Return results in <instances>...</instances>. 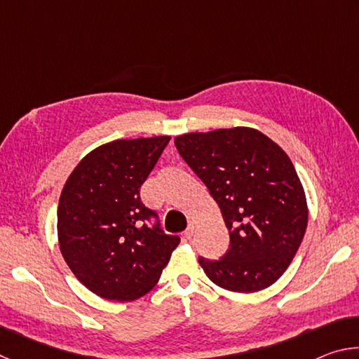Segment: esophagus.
<instances>
[{"instance_id": "34e87169", "label": "esophagus", "mask_w": 359, "mask_h": 359, "mask_svg": "<svg viewBox=\"0 0 359 359\" xmlns=\"http://www.w3.org/2000/svg\"><path fill=\"white\" fill-rule=\"evenodd\" d=\"M193 234H194V226H193V224H190V226H188V228L184 231V236H185L187 239H191Z\"/></svg>"}]
</instances>
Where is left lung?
<instances>
[{"label":"left lung","mask_w":359,"mask_h":359,"mask_svg":"<svg viewBox=\"0 0 359 359\" xmlns=\"http://www.w3.org/2000/svg\"><path fill=\"white\" fill-rule=\"evenodd\" d=\"M175 147L215 199L229 231L218 261L199 258L212 282L255 293L277 282L307 228V199L293 163L263 133L234 126L175 136Z\"/></svg>","instance_id":"1"}]
</instances>
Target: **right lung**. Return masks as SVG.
<instances>
[{
	"mask_svg": "<svg viewBox=\"0 0 359 359\" xmlns=\"http://www.w3.org/2000/svg\"><path fill=\"white\" fill-rule=\"evenodd\" d=\"M171 136L117 139L93 149L60 196V252L79 280L109 301H135L155 287L179 236L147 223L141 185Z\"/></svg>",
	"mask_w": 359,
	"mask_h": 359,
	"instance_id": "1",
	"label": "right lung"
}]
</instances>
